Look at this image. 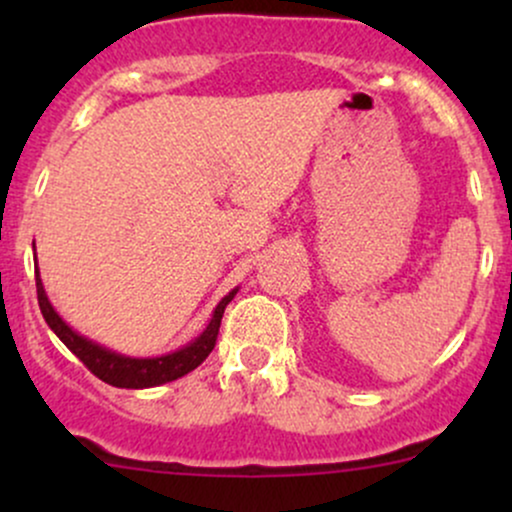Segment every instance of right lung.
Returning a JSON list of instances; mask_svg holds the SVG:
<instances>
[{
  "label": "right lung",
  "instance_id": "obj_1",
  "mask_svg": "<svg viewBox=\"0 0 512 512\" xmlns=\"http://www.w3.org/2000/svg\"><path fill=\"white\" fill-rule=\"evenodd\" d=\"M35 289H38L40 313H43L45 322L50 325V330L62 339V344L67 346V349L72 351V354L79 358V361L84 363L96 378H101L103 383L113 387H127V390H142V387H156V385L170 383V380H178L182 375L190 373V370H195L199 363L211 354V349H214L216 337H219L223 310H226V305L231 303L233 296L238 293V289H233L228 296L221 298V303L216 305L214 315H211L207 330L199 334L195 342H190L187 346H182V349L166 356L132 358V356L115 354V351L105 349V346L91 342V339L81 337L79 332H74L72 327L57 315V310L52 308L38 272H35Z\"/></svg>",
  "mask_w": 512,
  "mask_h": 512
}]
</instances>
